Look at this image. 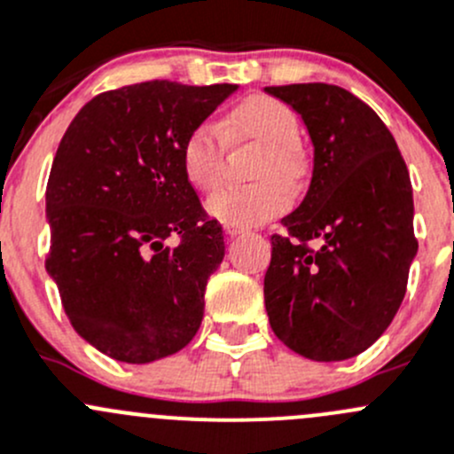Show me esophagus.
<instances>
[{
	"label": "esophagus",
	"mask_w": 454,
	"mask_h": 454,
	"mask_svg": "<svg viewBox=\"0 0 454 454\" xmlns=\"http://www.w3.org/2000/svg\"><path fill=\"white\" fill-rule=\"evenodd\" d=\"M223 231H226V235L228 237H237V235H244V228H239V226H223Z\"/></svg>",
	"instance_id": "1"
}]
</instances>
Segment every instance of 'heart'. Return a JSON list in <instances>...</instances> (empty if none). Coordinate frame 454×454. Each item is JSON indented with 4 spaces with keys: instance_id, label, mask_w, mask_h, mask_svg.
Returning a JSON list of instances; mask_svg holds the SVG:
<instances>
[{
    "instance_id": "heart-1",
    "label": "heart",
    "mask_w": 454,
    "mask_h": 454,
    "mask_svg": "<svg viewBox=\"0 0 454 454\" xmlns=\"http://www.w3.org/2000/svg\"><path fill=\"white\" fill-rule=\"evenodd\" d=\"M223 133L262 146L250 177L257 184L223 188L208 201V213L226 226L250 228L284 213L293 201L286 182H297L303 173L297 153L299 121L293 110L272 97H248L228 113ZM223 146L213 124H197L182 144V168L197 192H210L222 182Z\"/></svg>"
}]
</instances>
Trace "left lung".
<instances>
[{
    "label": "left lung",
    "mask_w": 454,
    "mask_h": 454,
    "mask_svg": "<svg viewBox=\"0 0 454 454\" xmlns=\"http://www.w3.org/2000/svg\"><path fill=\"white\" fill-rule=\"evenodd\" d=\"M293 106L315 160L306 197L272 235L263 301L297 355L341 362L371 348L403 301L417 254L412 186L375 110L333 83L268 86ZM317 239L322 246H307Z\"/></svg>",
    "instance_id": "left-lung-1"
}]
</instances>
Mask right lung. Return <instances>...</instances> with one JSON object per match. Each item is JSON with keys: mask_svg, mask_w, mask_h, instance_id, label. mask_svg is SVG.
I'll use <instances>...</instances> for the list:
<instances>
[{"mask_svg": "<svg viewBox=\"0 0 454 454\" xmlns=\"http://www.w3.org/2000/svg\"><path fill=\"white\" fill-rule=\"evenodd\" d=\"M235 90L168 79L106 90L61 137L46 186V270L73 328L117 362L168 357L200 330L226 246L184 177L182 144Z\"/></svg>", "mask_w": 454, "mask_h": 454, "instance_id": "add662e5", "label": "right lung"}]
</instances>
